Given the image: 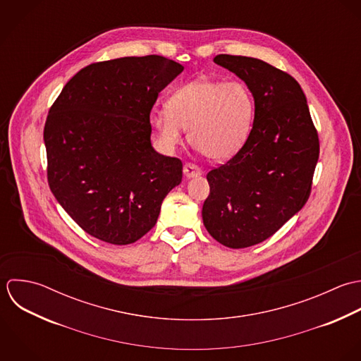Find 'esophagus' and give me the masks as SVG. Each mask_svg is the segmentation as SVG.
<instances>
[{
	"instance_id": "obj_1",
	"label": "esophagus",
	"mask_w": 361,
	"mask_h": 361,
	"mask_svg": "<svg viewBox=\"0 0 361 361\" xmlns=\"http://www.w3.org/2000/svg\"><path fill=\"white\" fill-rule=\"evenodd\" d=\"M183 175L186 179H190V178H196V176H200L202 175V169L193 164H186L183 166Z\"/></svg>"
}]
</instances>
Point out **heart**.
<instances>
[{"instance_id": "b5f03b06", "label": "heart", "mask_w": 361, "mask_h": 361, "mask_svg": "<svg viewBox=\"0 0 361 361\" xmlns=\"http://www.w3.org/2000/svg\"><path fill=\"white\" fill-rule=\"evenodd\" d=\"M253 118L255 98L243 82L197 78L176 88L151 123L164 148L173 149L182 141V128H188L193 148L223 162L243 147Z\"/></svg>"}]
</instances>
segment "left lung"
<instances>
[{
    "instance_id": "1",
    "label": "left lung",
    "mask_w": 361,
    "mask_h": 361,
    "mask_svg": "<svg viewBox=\"0 0 361 361\" xmlns=\"http://www.w3.org/2000/svg\"><path fill=\"white\" fill-rule=\"evenodd\" d=\"M255 98L252 131L240 151L207 173L202 210L209 234L240 249L271 237L307 203L319 158L318 133L300 84L253 57L219 54Z\"/></svg>"
}]
</instances>
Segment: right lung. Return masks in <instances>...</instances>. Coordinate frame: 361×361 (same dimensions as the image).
<instances>
[{"mask_svg": "<svg viewBox=\"0 0 361 361\" xmlns=\"http://www.w3.org/2000/svg\"><path fill=\"white\" fill-rule=\"evenodd\" d=\"M182 71L157 54L90 64L50 108L43 133L49 185L90 235L114 245L140 240L182 182V162L154 149L149 124L158 94Z\"/></svg>", "mask_w": 361, "mask_h": 361, "instance_id": "1", "label": "right lung"}]
</instances>
